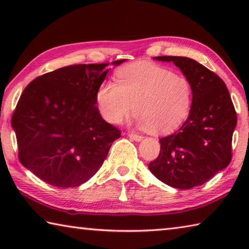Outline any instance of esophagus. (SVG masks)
<instances>
[{
	"mask_svg": "<svg viewBox=\"0 0 249 249\" xmlns=\"http://www.w3.org/2000/svg\"><path fill=\"white\" fill-rule=\"evenodd\" d=\"M128 136H129V138H132V140H134V141H136V142H141L142 140V135H138V134H128Z\"/></svg>",
	"mask_w": 249,
	"mask_h": 249,
	"instance_id": "esophagus-1",
	"label": "esophagus"
}]
</instances>
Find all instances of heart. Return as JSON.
Here are the masks:
<instances>
[{
    "instance_id": "obj_1",
    "label": "heart",
    "mask_w": 249,
    "mask_h": 249,
    "mask_svg": "<svg viewBox=\"0 0 249 249\" xmlns=\"http://www.w3.org/2000/svg\"><path fill=\"white\" fill-rule=\"evenodd\" d=\"M96 104L105 121L120 124L133 112L142 129L165 134L182 123L190 112L193 89L184 74L151 64L129 65L96 91Z\"/></svg>"
}]
</instances>
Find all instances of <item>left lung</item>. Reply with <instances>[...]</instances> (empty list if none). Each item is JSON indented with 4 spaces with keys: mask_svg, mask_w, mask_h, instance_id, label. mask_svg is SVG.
I'll list each match as a JSON object with an SVG mask.
<instances>
[{
    "mask_svg": "<svg viewBox=\"0 0 249 249\" xmlns=\"http://www.w3.org/2000/svg\"><path fill=\"white\" fill-rule=\"evenodd\" d=\"M191 81L193 98L187 121L160 138V153L149 170L161 182L177 189L203 184L224 169L231 159V137L237 124L233 102L223 80L188 57L161 56Z\"/></svg>",
    "mask_w": 249,
    "mask_h": 249,
    "instance_id": "obj_1",
    "label": "left lung"
}]
</instances>
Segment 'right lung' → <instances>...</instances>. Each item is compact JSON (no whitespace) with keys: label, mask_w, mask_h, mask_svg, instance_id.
<instances>
[{"label":"right lung","mask_w":249,"mask_h":249,"mask_svg":"<svg viewBox=\"0 0 249 249\" xmlns=\"http://www.w3.org/2000/svg\"><path fill=\"white\" fill-rule=\"evenodd\" d=\"M109 69V64L64 67L33 80L20 95L12 117L18 158L48 184L72 188L87 182L121 137L96 107V91Z\"/></svg>","instance_id":"1"}]
</instances>
